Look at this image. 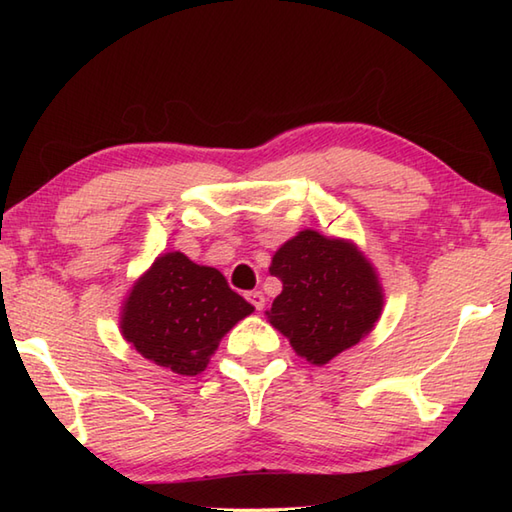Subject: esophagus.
<instances>
[{
	"label": "esophagus",
	"mask_w": 512,
	"mask_h": 512,
	"mask_svg": "<svg viewBox=\"0 0 512 512\" xmlns=\"http://www.w3.org/2000/svg\"><path fill=\"white\" fill-rule=\"evenodd\" d=\"M246 299L253 303V308L255 310H264V306H266V297H264V292H259V290H250L248 295H246Z\"/></svg>",
	"instance_id": "esophagus-1"
}]
</instances>
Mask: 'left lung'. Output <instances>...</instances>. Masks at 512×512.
<instances>
[{
  "label": "left lung",
  "mask_w": 512,
  "mask_h": 512,
  "mask_svg": "<svg viewBox=\"0 0 512 512\" xmlns=\"http://www.w3.org/2000/svg\"><path fill=\"white\" fill-rule=\"evenodd\" d=\"M270 275L284 290L268 319L314 365L356 345L383 310V292L367 259L352 244L317 231H301L281 246Z\"/></svg>",
  "instance_id": "8db88e82"
}]
</instances>
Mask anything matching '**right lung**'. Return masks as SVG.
<instances>
[{
  "label": "right lung",
  "mask_w": 512,
  "mask_h": 512,
  "mask_svg": "<svg viewBox=\"0 0 512 512\" xmlns=\"http://www.w3.org/2000/svg\"><path fill=\"white\" fill-rule=\"evenodd\" d=\"M250 312L253 306L228 288L220 270L167 253L129 292L121 330L149 361L195 376L204 372L217 341Z\"/></svg>",
  "instance_id": "obj_1"
}]
</instances>
